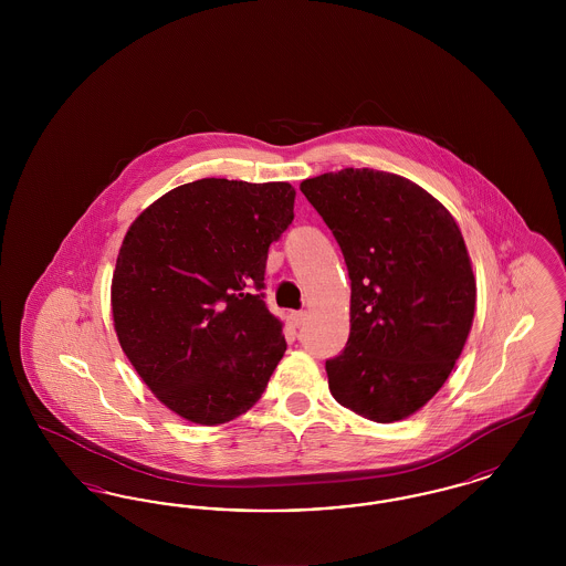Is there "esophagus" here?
<instances>
[{
    "mask_svg": "<svg viewBox=\"0 0 566 566\" xmlns=\"http://www.w3.org/2000/svg\"><path fill=\"white\" fill-rule=\"evenodd\" d=\"M305 316H307V312L305 310H295V312H291V321L295 326H301L303 321H305Z\"/></svg>",
    "mask_w": 566,
    "mask_h": 566,
    "instance_id": "esophagus-1",
    "label": "esophagus"
}]
</instances>
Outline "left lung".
<instances>
[{
	"label": "left lung",
	"instance_id": "1",
	"mask_svg": "<svg viewBox=\"0 0 566 566\" xmlns=\"http://www.w3.org/2000/svg\"><path fill=\"white\" fill-rule=\"evenodd\" d=\"M350 275V337L326 360L335 401L374 422L431 401L464 348L475 277L452 214L401 176L346 167L301 182Z\"/></svg>",
	"mask_w": 566,
	"mask_h": 566
}]
</instances>
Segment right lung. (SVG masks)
Here are the masks:
<instances>
[{
  "label": "right lung",
  "mask_w": 566,
  "mask_h": 566,
  "mask_svg": "<svg viewBox=\"0 0 566 566\" xmlns=\"http://www.w3.org/2000/svg\"><path fill=\"white\" fill-rule=\"evenodd\" d=\"M293 208L289 182L203 178L165 192L125 235L112 277L120 348L157 399L195 424L242 416L284 356L263 289Z\"/></svg>",
  "instance_id": "add662e5"
}]
</instances>
